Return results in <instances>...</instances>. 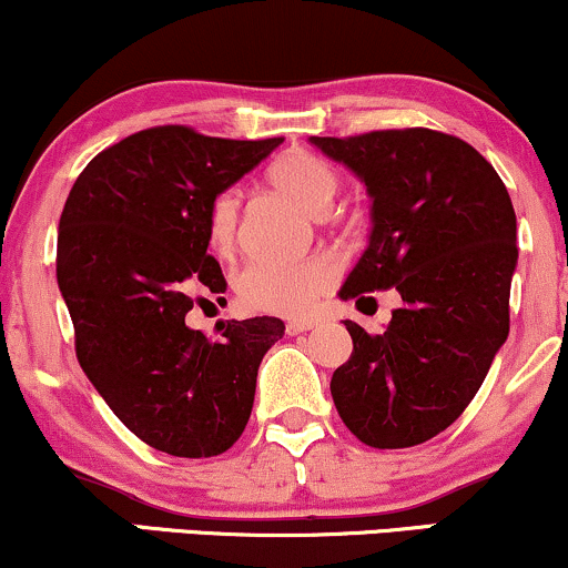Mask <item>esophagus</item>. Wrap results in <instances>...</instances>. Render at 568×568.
<instances>
[{
    "mask_svg": "<svg viewBox=\"0 0 568 568\" xmlns=\"http://www.w3.org/2000/svg\"><path fill=\"white\" fill-rule=\"evenodd\" d=\"M312 327L314 323H310V320H296V323L285 325V333H288V336H302V333L312 331Z\"/></svg>",
    "mask_w": 568,
    "mask_h": 568,
    "instance_id": "34e87169",
    "label": "esophagus"
}]
</instances>
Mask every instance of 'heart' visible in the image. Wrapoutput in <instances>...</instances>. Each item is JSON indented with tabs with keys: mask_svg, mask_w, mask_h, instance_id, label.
<instances>
[{
	"mask_svg": "<svg viewBox=\"0 0 568 568\" xmlns=\"http://www.w3.org/2000/svg\"><path fill=\"white\" fill-rule=\"evenodd\" d=\"M266 180L296 206L323 216L341 190V174L331 161L310 148H288L266 169ZM237 216L241 197L235 190H222L211 197L206 209V237L211 251L230 256L237 243ZM336 264L325 256H310L302 262H248L235 275V291L248 310L304 317L314 310L320 296L336 283Z\"/></svg>",
	"mask_w": 568,
	"mask_h": 568,
	"instance_id": "b5f03b06",
	"label": "heart"
}]
</instances>
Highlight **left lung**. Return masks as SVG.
Returning a JSON list of instances; mask_svg holds the SVG:
<instances>
[{"mask_svg":"<svg viewBox=\"0 0 568 568\" xmlns=\"http://www.w3.org/2000/svg\"><path fill=\"white\" fill-rule=\"evenodd\" d=\"M312 142L373 197L371 243L338 296H402L384 333L344 320L354 352L333 373V402L367 447H415L460 418L508 338L514 203L460 136L407 126Z\"/></svg>","mask_w":568,"mask_h":568,"instance_id":"1","label":"left lung"}]
</instances>
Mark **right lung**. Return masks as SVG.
Returning a JSON list of instances; mask_svg holds the SVG:
<instances>
[{"mask_svg": "<svg viewBox=\"0 0 568 568\" xmlns=\"http://www.w3.org/2000/svg\"><path fill=\"white\" fill-rule=\"evenodd\" d=\"M193 126L142 129L105 148L60 214L58 285L81 371L134 436L174 457H214L241 439L277 317L184 325L227 280L209 254L211 197L275 150Z\"/></svg>", "mask_w": 568, "mask_h": 568, "instance_id": "right-lung-1", "label": "right lung"}]
</instances>
